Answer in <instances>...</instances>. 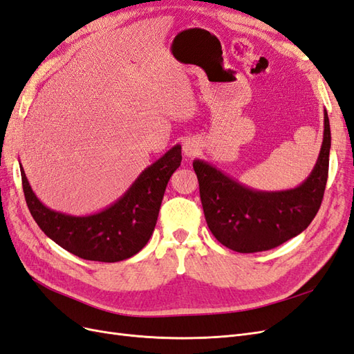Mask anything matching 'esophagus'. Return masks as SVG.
<instances>
[{"mask_svg":"<svg viewBox=\"0 0 354 354\" xmlns=\"http://www.w3.org/2000/svg\"><path fill=\"white\" fill-rule=\"evenodd\" d=\"M198 152H199V142L195 140V138H187V140L183 143V153L187 158H192Z\"/></svg>","mask_w":354,"mask_h":354,"instance_id":"obj_1","label":"esophagus"}]
</instances>
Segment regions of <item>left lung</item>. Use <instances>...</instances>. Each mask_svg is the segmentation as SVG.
<instances>
[{"label": "left lung", "instance_id": "obj_1", "mask_svg": "<svg viewBox=\"0 0 354 354\" xmlns=\"http://www.w3.org/2000/svg\"><path fill=\"white\" fill-rule=\"evenodd\" d=\"M324 120L317 162L295 189L254 190L205 160H194L203 214L220 243L236 252H260L276 248L308 227L322 203L328 180L330 128L326 111Z\"/></svg>", "mask_w": 354, "mask_h": 354}]
</instances>
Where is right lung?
<instances>
[{
  "mask_svg": "<svg viewBox=\"0 0 354 354\" xmlns=\"http://www.w3.org/2000/svg\"><path fill=\"white\" fill-rule=\"evenodd\" d=\"M177 145L143 173L109 208L85 217L68 216L42 205L20 165L24 194L32 217L47 236L84 260L116 263L130 259L151 239L169 177L180 167Z\"/></svg>",
  "mask_w": 354,
  "mask_h": 354,
  "instance_id": "obj_1",
  "label": "right lung"
}]
</instances>
